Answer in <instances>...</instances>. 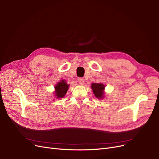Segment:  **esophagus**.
<instances>
[{
	"label": "esophagus",
	"instance_id": "1",
	"mask_svg": "<svg viewBox=\"0 0 159 159\" xmlns=\"http://www.w3.org/2000/svg\"><path fill=\"white\" fill-rule=\"evenodd\" d=\"M77 81H78V82H79L80 84L83 85L84 84V79H82V78H79Z\"/></svg>",
	"mask_w": 159,
	"mask_h": 159
}]
</instances>
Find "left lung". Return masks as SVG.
I'll return each mask as SVG.
<instances>
[{"instance_id":"obj_1","label":"left lung","mask_w":159,"mask_h":159,"mask_svg":"<svg viewBox=\"0 0 159 159\" xmlns=\"http://www.w3.org/2000/svg\"><path fill=\"white\" fill-rule=\"evenodd\" d=\"M92 88L93 93L95 94L97 98L101 99L103 98V95H104V89L105 86L102 84H98V83H93L92 84Z\"/></svg>"}]
</instances>
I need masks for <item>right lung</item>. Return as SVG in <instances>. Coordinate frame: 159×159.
I'll use <instances>...</instances> for the list:
<instances>
[{"label": "right lung", "mask_w": 159, "mask_h": 159, "mask_svg": "<svg viewBox=\"0 0 159 159\" xmlns=\"http://www.w3.org/2000/svg\"><path fill=\"white\" fill-rule=\"evenodd\" d=\"M69 86H69V84H67L64 80H61L60 82H58L57 85L55 86V89H56V93H56L58 98H64L67 91Z\"/></svg>", "instance_id": "obj_1"}]
</instances>
